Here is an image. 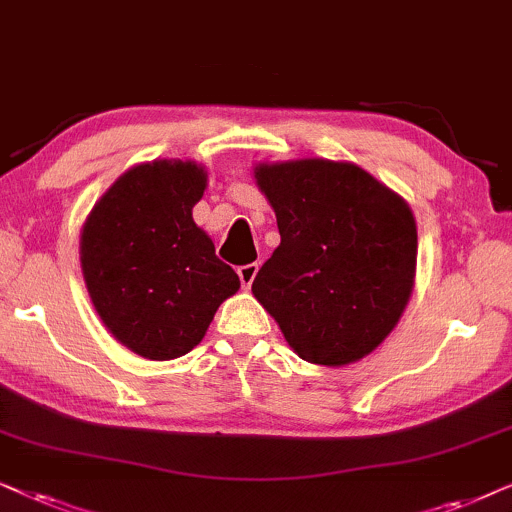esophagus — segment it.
<instances>
[{"mask_svg": "<svg viewBox=\"0 0 512 512\" xmlns=\"http://www.w3.org/2000/svg\"><path fill=\"white\" fill-rule=\"evenodd\" d=\"M257 269H260V264H257V262H252V264H243V267H238V278H241V283H243V288H245V290L250 288L252 281H255Z\"/></svg>", "mask_w": 512, "mask_h": 512, "instance_id": "34e87169", "label": "esophagus"}]
</instances>
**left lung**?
I'll return each instance as SVG.
<instances>
[{"label": "left lung", "mask_w": 512, "mask_h": 512, "mask_svg": "<svg viewBox=\"0 0 512 512\" xmlns=\"http://www.w3.org/2000/svg\"><path fill=\"white\" fill-rule=\"evenodd\" d=\"M281 245L252 283L302 360L342 367L370 356L414 288L417 222L403 196L356 163H257Z\"/></svg>", "instance_id": "1"}]
</instances>
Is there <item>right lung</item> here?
<instances>
[{
    "instance_id": "add662e5",
    "label": "right lung",
    "mask_w": 512,
    "mask_h": 512,
    "mask_svg": "<svg viewBox=\"0 0 512 512\" xmlns=\"http://www.w3.org/2000/svg\"><path fill=\"white\" fill-rule=\"evenodd\" d=\"M208 173L194 161L140 163L100 196L81 229L86 290L109 332L147 360L185 356L241 288L192 208Z\"/></svg>"
}]
</instances>
